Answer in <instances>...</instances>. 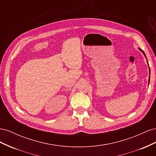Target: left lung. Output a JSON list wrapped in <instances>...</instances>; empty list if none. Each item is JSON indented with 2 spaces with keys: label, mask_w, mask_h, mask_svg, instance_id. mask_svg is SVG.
Wrapping results in <instances>:
<instances>
[{
  "label": "left lung",
  "mask_w": 156,
  "mask_h": 156,
  "mask_svg": "<svg viewBox=\"0 0 156 156\" xmlns=\"http://www.w3.org/2000/svg\"><path fill=\"white\" fill-rule=\"evenodd\" d=\"M139 49L141 51V52H142V53H143V55H144V56H145L146 58V55H145V53H144V51H143L142 49H140V48H139ZM147 62H148V61H147ZM148 67H149V65H148ZM149 69H150V67H149ZM149 73L150 74V69H149ZM150 75H149V79H148V84H149V83H150Z\"/></svg>",
  "instance_id": "8db88e82"
}]
</instances>
